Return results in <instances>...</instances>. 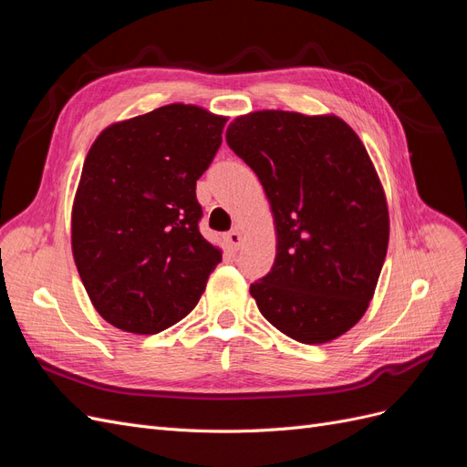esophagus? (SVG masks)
<instances>
[{
	"instance_id": "obj_1",
	"label": "esophagus",
	"mask_w": 467,
	"mask_h": 467,
	"mask_svg": "<svg viewBox=\"0 0 467 467\" xmlns=\"http://www.w3.org/2000/svg\"><path fill=\"white\" fill-rule=\"evenodd\" d=\"M223 239H225V244H228V247H230L232 251H237L239 247H242V244H244L242 232H237V230H232V232H228V234L223 235Z\"/></svg>"
}]
</instances>
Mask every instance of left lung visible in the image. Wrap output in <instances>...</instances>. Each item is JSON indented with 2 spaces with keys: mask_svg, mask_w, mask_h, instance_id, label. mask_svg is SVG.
Returning a JSON list of instances; mask_svg holds the SVG:
<instances>
[{
  "mask_svg": "<svg viewBox=\"0 0 467 467\" xmlns=\"http://www.w3.org/2000/svg\"><path fill=\"white\" fill-rule=\"evenodd\" d=\"M275 216L276 259L249 292L263 317L306 345L360 321L388 253L386 194L360 138L333 115L257 110L225 130Z\"/></svg>",
  "mask_w": 467,
  "mask_h": 467,
  "instance_id": "1",
  "label": "left lung"
}]
</instances>
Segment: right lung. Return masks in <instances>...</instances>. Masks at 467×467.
Here are the masks:
<instances>
[{"instance_id": "obj_1", "label": "right lung", "mask_w": 467, "mask_h": 467, "mask_svg": "<svg viewBox=\"0 0 467 467\" xmlns=\"http://www.w3.org/2000/svg\"><path fill=\"white\" fill-rule=\"evenodd\" d=\"M225 119L165 105L109 126L93 142L72 210V251L95 309L155 335L192 312L222 253L199 232L196 181Z\"/></svg>"}]
</instances>
